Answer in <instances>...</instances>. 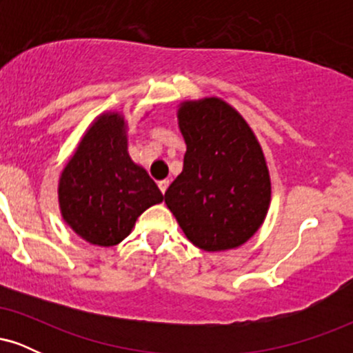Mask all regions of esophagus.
<instances>
[{"instance_id":"34e87169","label":"esophagus","mask_w":353,"mask_h":353,"mask_svg":"<svg viewBox=\"0 0 353 353\" xmlns=\"http://www.w3.org/2000/svg\"><path fill=\"white\" fill-rule=\"evenodd\" d=\"M157 185H159V189H161V192H165V190H168V188H169V179H164V181H159L157 182Z\"/></svg>"}]
</instances>
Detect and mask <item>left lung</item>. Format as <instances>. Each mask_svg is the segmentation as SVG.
<instances>
[{"instance_id":"8db88e82","label":"left lung","mask_w":353,"mask_h":353,"mask_svg":"<svg viewBox=\"0 0 353 353\" xmlns=\"http://www.w3.org/2000/svg\"><path fill=\"white\" fill-rule=\"evenodd\" d=\"M177 123L188 149L165 205L205 252L241 247L264 224L272 192L257 137L241 112L216 96L181 103Z\"/></svg>"}]
</instances>
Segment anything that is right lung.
<instances>
[{"label": "right lung", "instance_id": "right-lung-1", "mask_svg": "<svg viewBox=\"0 0 353 353\" xmlns=\"http://www.w3.org/2000/svg\"><path fill=\"white\" fill-rule=\"evenodd\" d=\"M61 217L81 239L111 247L131 234L137 217L164 201L128 152V123L117 111L96 117L58 182Z\"/></svg>", "mask_w": 353, "mask_h": 353}]
</instances>
